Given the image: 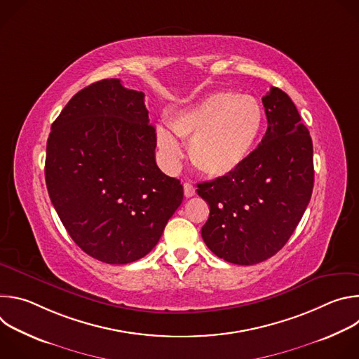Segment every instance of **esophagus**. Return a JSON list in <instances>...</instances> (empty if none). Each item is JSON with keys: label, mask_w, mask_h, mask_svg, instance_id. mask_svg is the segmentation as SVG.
<instances>
[{"label": "esophagus", "mask_w": 359, "mask_h": 359, "mask_svg": "<svg viewBox=\"0 0 359 359\" xmlns=\"http://www.w3.org/2000/svg\"><path fill=\"white\" fill-rule=\"evenodd\" d=\"M183 189H184V196H186V197H191V196L196 194V187H194L190 182H186V183L183 184Z\"/></svg>", "instance_id": "1"}]
</instances>
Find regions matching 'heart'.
<instances>
[{
    "mask_svg": "<svg viewBox=\"0 0 359 359\" xmlns=\"http://www.w3.org/2000/svg\"><path fill=\"white\" fill-rule=\"evenodd\" d=\"M168 125L177 137L190 139L189 156L197 170L210 177H223L251 156L264 128V111L251 95L215 92L177 111ZM156 139L166 161L176 165L180 146L175 136L159 128Z\"/></svg>",
    "mask_w": 359,
    "mask_h": 359,
    "instance_id": "1",
    "label": "heart"
}]
</instances>
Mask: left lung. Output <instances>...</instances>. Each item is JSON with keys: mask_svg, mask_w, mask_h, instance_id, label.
<instances>
[{"mask_svg": "<svg viewBox=\"0 0 359 359\" xmlns=\"http://www.w3.org/2000/svg\"><path fill=\"white\" fill-rule=\"evenodd\" d=\"M269 128L236 172L197 184L210 215L201 237L217 257L238 266L280 251L298 226L314 187L313 140L291 97L278 88L263 96Z\"/></svg>", "mask_w": 359, "mask_h": 359, "instance_id": "obj_1", "label": "left lung"}]
</instances>
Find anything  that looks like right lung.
I'll return each instance as SVG.
<instances>
[{
  "label": "right lung",
  "instance_id": "add662e5",
  "mask_svg": "<svg viewBox=\"0 0 359 359\" xmlns=\"http://www.w3.org/2000/svg\"><path fill=\"white\" fill-rule=\"evenodd\" d=\"M147 114L143 92L102 79L72 96L50 126V201L72 240L102 263L144 257L183 200L180 180L156 165Z\"/></svg>",
  "mask_w": 359,
  "mask_h": 359
}]
</instances>
